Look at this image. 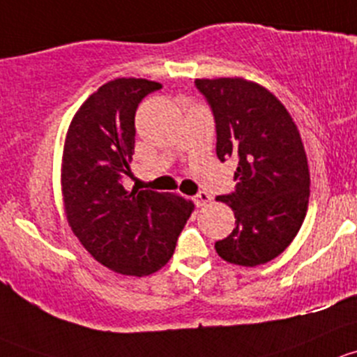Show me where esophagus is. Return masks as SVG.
Wrapping results in <instances>:
<instances>
[{
    "label": "esophagus",
    "mask_w": 357,
    "mask_h": 357,
    "mask_svg": "<svg viewBox=\"0 0 357 357\" xmlns=\"http://www.w3.org/2000/svg\"><path fill=\"white\" fill-rule=\"evenodd\" d=\"M209 201H211V196H209L208 192H204V190H201L199 194H196V196H194V203H196L197 208H201V206H206L209 203Z\"/></svg>",
    "instance_id": "34e87169"
}]
</instances>
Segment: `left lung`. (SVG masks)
<instances>
[{
    "mask_svg": "<svg viewBox=\"0 0 357 357\" xmlns=\"http://www.w3.org/2000/svg\"><path fill=\"white\" fill-rule=\"evenodd\" d=\"M216 123V156L238 160L229 204L235 229L215 244L227 263L258 266L294 241L310 203V168L297 125L266 87L242 77L196 79Z\"/></svg>",
    "mask_w": 357,
    "mask_h": 357,
    "instance_id": "left-lung-1",
    "label": "left lung"
}]
</instances>
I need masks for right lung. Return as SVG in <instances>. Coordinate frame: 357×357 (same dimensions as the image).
<instances>
[{
	"label": "right lung",
	"mask_w": 357,
	"mask_h": 357,
	"mask_svg": "<svg viewBox=\"0 0 357 357\" xmlns=\"http://www.w3.org/2000/svg\"><path fill=\"white\" fill-rule=\"evenodd\" d=\"M160 82L115 79L82 102L70 122L61 160L67 222L86 251L109 270L144 277L174 256L192 201L170 192L127 190L135 109Z\"/></svg>",
	"instance_id": "right-lung-1"
}]
</instances>
